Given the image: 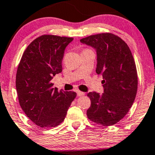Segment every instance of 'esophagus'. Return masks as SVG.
Returning a JSON list of instances; mask_svg holds the SVG:
<instances>
[{
	"label": "esophagus",
	"instance_id": "obj_1",
	"mask_svg": "<svg viewBox=\"0 0 155 155\" xmlns=\"http://www.w3.org/2000/svg\"><path fill=\"white\" fill-rule=\"evenodd\" d=\"M84 92H82V91H77V95L79 96V97H82V96L84 95Z\"/></svg>",
	"mask_w": 155,
	"mask_h": 155
}]
</instances>
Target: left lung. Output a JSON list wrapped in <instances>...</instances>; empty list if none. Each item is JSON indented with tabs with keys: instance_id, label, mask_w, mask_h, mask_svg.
<instances>
[{
	"instance_id": "left-lung-1",
	"label": "left lung",
	"mask_w": 155,
	"mask_h": 155,
	"mask_svg": "<svg viewBox=\"0 0 155 155\" xmlns=\"http://www.w3.org/2000/svg\"><path fill=\"white\" fill-rule=\"evenodd\" d=\"M80 41L96 49V72L103 77V94H87L91 102L87 118L103 126L116 124L132 106L137 91V73L132 53L123 39L110 32L90 35Z\"/></svg>"
}]
</instances>
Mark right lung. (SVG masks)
I'll return each mask as SVG.
<instances>
[{
	"mask_svg": "<svg viewBox=\"0 0 155 155\" xmlns=\"http://www.w3.org/2000/svg\"><path fill=\"white\" fill-rule=\"evenodd\" d=\"M73 40L70 37L41 35L28 45L18 67L15 86L20 106L31 121L41 128L61 124L76 97L74 91L53 88L51 82L62 71L64 50Z\"/></svg>",
	"mask_w": 155,
	"mask_h": 155,
	"instance_id": "1",
	"label": "right lung"
}]
</instances>
